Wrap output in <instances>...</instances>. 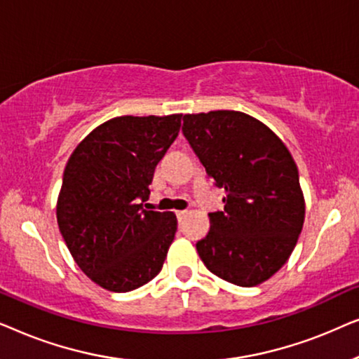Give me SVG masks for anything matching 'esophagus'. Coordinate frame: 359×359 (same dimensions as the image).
<instances>
[{
	"mask_svg": "<svg viewBox=\"0 0 359 359\" xmlns=\"http://www.w3.org/2000/svg\"><path fill=\"white\" fill-rule=\"evenodd\" d=\"M186 212H188V210H176V217H178V220H181V219H184V215H186Z\"/></svg>",
	"mask_w": 359,
	"mask_h": 359,
	"instance_id": "obj_1",
	"label": "esophagus"
}]
</instances>
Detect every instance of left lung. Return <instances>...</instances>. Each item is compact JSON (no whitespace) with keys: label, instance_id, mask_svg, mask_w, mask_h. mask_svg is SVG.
Listing matches in <instances>:
<instances>
[{"label":"left lung","instance_id":"left-lung-1","mask_svg":"<svg viewBox=\"0 0 359 359\" xmlns=\"http://www.w3.org/2000/svg\"><path fill=\"white\" fill-rule=\"evenodd\" d=\"M183 134L227 194L196 243L199 257L215 276L258 286L283 268L301 235L306 203L296 161L268 126L240 111L184 114Z\"/></svg>","mask_w":359,"mask_h":359}]
</instances>
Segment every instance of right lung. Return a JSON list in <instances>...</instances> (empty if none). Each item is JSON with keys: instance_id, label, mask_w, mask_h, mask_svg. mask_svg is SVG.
<instances>
[{"instance_id": "obj_1", "label": "right lung", "mask_w": 359, "mask_h": 359, "mask_svg": "<svg viewBox=\"0 0 359 359\" xmlns=\"http://www.w3.org/2000/svg\"><path fill=\"white\" fill-rule=\"evenodd\" d=\"M181 117H114L91 130L68 158L58 229L81 271L107 291H134L163 268L178 220L173 212L144 209V201Z\"/></svg>"}]
</instances>
